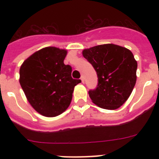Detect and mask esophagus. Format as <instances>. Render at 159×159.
<instances>
[{
  "label": "esophagus",
  "mask_w": 159,
  "mask_h": 159,
  "mask_svg": "<svg viewBox=\"0 0 159 159\" xmlns=\"http://www.w3.org/2000/svg\"><path fill=\"white\" fill-rule=\"evenodd\" d=\"M80 80H81V81H82L83 84H84V76H81Z\"/></svg>",
  "instance_id": "34e87169"
}]
</instances>
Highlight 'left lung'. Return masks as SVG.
Instances as JSON below:
<instances>
[{
  "mask_svg": "<svg viewBox=\"0 0 159 159\" xmlns=\"http://www.w3.org/2000/svg\"><path fill=\"white\" fill-rule=\"evenodd\" d=\"M98 76V85L88 94L92 102L107 110L122 106L131 94L136 83L137 61L129 49L106 43L83 50Z\"/></svg>",
  "mask_w": 159,
  "mask_h": 159,
  "instance_id": "8db88e82",
  "label": "left lung"
}]
</instances>
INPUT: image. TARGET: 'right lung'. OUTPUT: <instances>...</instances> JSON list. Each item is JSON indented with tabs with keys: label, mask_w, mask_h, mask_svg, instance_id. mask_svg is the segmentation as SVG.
I'll use <instances>...</instances> for the list:
<instances>
[{
	"label": "right lung",
	"mask_w": 159,
	"mask_h": 159,
	"mask_svg": "<svg viewBox=\"0 0 159 159\" xmlns=\"http://www.w3.org/2000/svg\"><path fill=\"white\" fill-rule=\"evenodd\" d=\"M67 50L46 47L31 55L20 68V84L31 106L46 117L65 111L80 80L71 77V67L64 60Z\"/></svg>",
	"instance_id": "1"
}]
</instances>
